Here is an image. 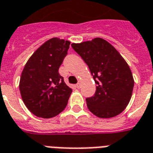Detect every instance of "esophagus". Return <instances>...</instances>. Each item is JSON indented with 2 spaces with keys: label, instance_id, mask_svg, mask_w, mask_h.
<instances>
[{
  "label": "esophagus",
  "instance_id": "obj_1",
  "mask_svg": "<svg viewBox=\"0 0 153 153\" xmlns=\"http://www.w3.org/2000/svg\"><path fill=\"white\" fill-rule=\"evenodd\" d=\"M76 88H80V81H79L77 84H76Z\"/></svg>",
  "mask_w": 153,
  "mask_h": 153
}]
</instances>
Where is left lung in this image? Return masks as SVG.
<instances>
[{"label": "left lung", "instance_id": "1", "mask_svg": "<svg viewBox=\"0 0 153 153\" xmlns=\"http://www.w3.org/2000/svg\"><path fill=\"white\" fill-rule=\"evenodd\" d=\"M71 46L88 65L96 84L95 95L86 99L89 111L103 118L122 113L131 99L134 85L131 70L123 57L100 38Z\"/></svg>", "mask_w": 153, "mask_h": 153}]
</instances>
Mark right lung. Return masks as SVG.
<instances>
[{
    "label": "right lung",
    "mask_w": 153,
    "mask_h": 153,
    "mask_svg": "<svg viewBox=\"0 0 153 153\" xmlns=\"http://www.w3.org/2000/svg\"><path fill=\"white\" fill-rule=\"evenodd\" d=\"M70 42L53 38L29 58L22 72L19 91L27 109L35 116L50 118L65 108L72 89L58 69L67 55Z\"/></svg>",
    "instance_id": "add662e5"
}]
</instances>
